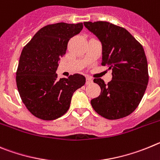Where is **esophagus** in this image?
<instances>
[{"instance_id":"34e87169","label":"esophagus","mask_w":160,"mask_h":160,"mask_svg":"<svg viewBox=\"0 0 160 160\" xmlns=\"http://www.w3.org/2000/svg\"><path fill=\"white\" fill-rule=\"evenodd\" d=\"M92 83V79L89 77H86V84H90Z\"/></svg>"}]
</instances>
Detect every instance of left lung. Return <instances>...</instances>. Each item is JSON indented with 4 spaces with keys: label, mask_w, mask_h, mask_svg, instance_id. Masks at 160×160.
Returning a JSON list of instances; mask_svg holds the SVG:
<instances>
[{
    "label": "left lung",
    "mask_w": 160,
    "mask_h": 160,
    "mask_svg": "<svg viewBox=\"0 0 160 160\" xmlns=\"http://www.w3.org/2000/svg\"><path fill=\"white\" fill-rule=\"evenodd\" d=\"M83 24L101 42V65L112 69V80L108 83L100 78L93 80L101 92L91 100V104L108 119L126 117L139 104L149 80L143 46L123 27L106 21Z\"/></svg>",
    "instance_id": "1"
}]
</instances>
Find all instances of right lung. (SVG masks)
<instances>
[{
    "label": "right lung",
    "instance_id": "right-lung-1",
    "mask_svg": "<svg viewBox=\"0 0 160 160\" xmlns=\"http://www.w3.org/2000/svg\"><path fill=\"white\" fill-rule=\"evenodd\" d=\"M82 28V23L48 24L21 52L16 73L17 89L27 109L39 119L53 120L65 114L74 92L85 83L82 75L58 79L56 73L68 42Z\"/></svg>",
    "mask_w": 160,
    "mask_h": 160
}]
</instances>
